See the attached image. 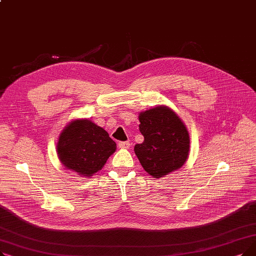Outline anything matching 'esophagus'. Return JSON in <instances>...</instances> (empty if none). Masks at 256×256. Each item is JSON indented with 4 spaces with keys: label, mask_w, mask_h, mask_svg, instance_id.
Instances as JSON below:
<instances>
[{
    "label": "esophagus",
    "mask_w": 256,
    "mask_h": 256,
    "mask_svg": "<svg viewBox=\"0 0 256 256\" xmlns=\"http://www.w3.org/2000/svg\"><path fill=\"white\" fill-rule=\"evenodd\" d=\"M130 146L128 141H124V142H119V147L120 148H124V150H128V147Z\"/></svg>",
    "instance_id": "obj_1"
}]
</instances>
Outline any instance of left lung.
<instances>
[{
  "label": "left lung",
  "mask_w": 256,
  "mask_h": 256,
  "mask_svg": "<svg viewBox=\"0 0 256 256\" xmlns=\"http://www.w3.org/2000/svg\"><path fill=\"white\" fill-rule=\"evenodd\" d=\"M144 137L135 154L144 170L154 178L180 169L188 160L190 136L178 114L167 106H158L139 114Z\"/></svg>",
  "instance_id": "8db88e82"
}]
</instances>
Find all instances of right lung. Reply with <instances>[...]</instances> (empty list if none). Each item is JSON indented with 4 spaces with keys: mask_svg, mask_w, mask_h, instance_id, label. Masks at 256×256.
Returning a JSON list of instances; mask_svg holds the SVG:
<instances>
[{
    "mask_svg": "<svg viewBox=\"0 0 256 256\" xmlns=\"http://www.w3.org/2000/svg\"><path fill=\"white\" fill-rule=\"evenodd\" d=\"M116 150V143L102 128L88 119H76L65 126L57 143L63 166L80 176H92Z\"/></svg>",
    "mask_w": 256,
    "mask_h": 256,
    "instance_id": "obj_1",
    "label": "right lung"
}]
</instances>
